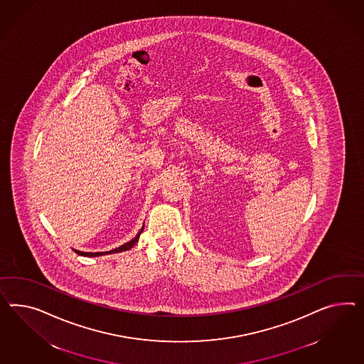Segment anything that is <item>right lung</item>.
Instances as JSON below:
<instances>
[{"label": "right lung", "mask_w": 364, "mask_h": 364, "mask_svg": "<svg viewBox=\"0 0 364 364\" xmlns=\"http://www.w3.org/2000/svg\"><path fill=\"white\" fill-rule=\"evenodd\" d=\"M143 232V228H141V230L139 232L136 237L134 238V240H131L127 244H124V245L119 246L117 249H114V250H109V252H102V253H86V252H79V250H74L77 255L79 256H85V257H98L103 256V255H112V253H119V252H126L128 249H131L132 246L135 245L136 242H138L139 236H140V233Z\"/></svg>", "instance_id": "right-lung-1"}]
</instances>
